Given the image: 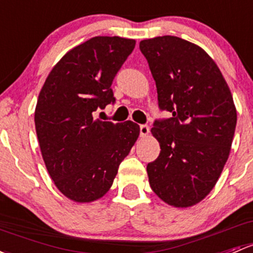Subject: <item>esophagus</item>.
Masks as SVG:
<instances>
[{
  "mask_svg": "<svg viewBox=\"0 0 253 253\" xmlns=\"http://www.w3.org/2000/svg\"><path fill=\"white\" fill-rule=\"evenodd\" d=\"M140 137H145V135L149 134V126L148 125H140Z\"/></svg>",
  "mask_w": 253,
  "mask_h": 253,
  "instance_id": "1",
  "label": "esophagus"
}]
</instances>
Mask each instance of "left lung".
<instances>
[{"label": "left lung", "instance_id": "8db88e82", "mask_svg": "<svg viewBox=\"0 0 253 253\" xmlns=\"http://www.w3.org/2000/svg\"><path fill=\"white\" fill-rule=\"evenodd\" d=\"M139 48L159 108L172 114L151 128L161 151L147 166L149 183L166 204L190 207L213 189L229 156L236 126L232 93L213 59L189 41L159 36L140 41Z\"/></svg>", "mask_w": 253, "mask_h": 253}]
</instances>
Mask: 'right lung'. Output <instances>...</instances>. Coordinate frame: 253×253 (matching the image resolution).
Instances as JSON below:
<instances>
[{
	"label": "right lung",
	"mask_w": 253,
	"mask_h": 253,
	"mask_svg": "<svg viewBox=\"0 0 253 253\" xmlns=\"http://www.w3.org/2000/svg\"><path fill=\"white\" fill-rule=\"evenodd\" d=\"M135 46L134 40L95 36L54 65L39 94L35 127L42 158L55 187L75 203L108 193L139 126L94 120L115 102L111 84Z\"/></svg>",
	"instance_id": "add662e5"
}]
</instances>
